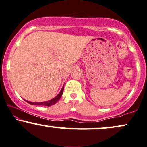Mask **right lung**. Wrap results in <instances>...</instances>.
<instances>
[{
    "label": "right lung",
    "instance_id": "add662e5",
    "mask_svg": "<svg viewBox=\"0 0 147 147\" xmlns=\"http://www.w3.org/2000/svg\"><path fill=\"white\" fill-rule=\"evenodd\" d=\"M63 91H64V87H62V89H61V91L59 93V94L56 96V97H54V99H51L50 101H44V102H39V103H34V102H31V101H26L27 103H30L31 105H46V106H51V105L55 104V103L57 102V101L59 100L60 99V97H61L62 95V93H63Z\"/></svg>",
    "mask_w": 147,
    "mask_h": 147
}]
</instances>
